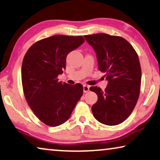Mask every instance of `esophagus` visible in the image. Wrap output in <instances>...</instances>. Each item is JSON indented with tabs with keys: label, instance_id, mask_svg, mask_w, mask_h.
<instances>
[{
	"label": "esophagus",
	"instance_id": "obj_1",
	"mask_svg": "<svg viewBox=\"0 0 160 160\" xmlns=\"http://www.w3.org/2000/svg\"><path fill=\"white\" fill-rule=\"evenodd\" d=\"M90 90V87L88 85H85L83 86V92H88V91Z\"/></svg>",
	"mask_w": 160,
	"mask_h": 160
}]
</instances>
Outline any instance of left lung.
Returning a JSON list of instances; mask_svg holds the SVG:
<instances>
[{
  "instance_id": "obj_1",
  "label": "left lung",
  "mask_w": 160,
  "mask_h": 160,
  "mask_svg": "<svg viewBox=\"0 0 160 160\" xmlns=\"http://www.w3.org/2000/svg\"><path fill=\"white\" fill-rule=\"evenodd\" d=\"M84 37L95 50L99 70L108 80L105 90L96 86L90 88L98 97L92 114L104 125H119L130 115L139 96L142 72L138 53L120 36L98 33Z\"/></svg>"
}]
</instances>
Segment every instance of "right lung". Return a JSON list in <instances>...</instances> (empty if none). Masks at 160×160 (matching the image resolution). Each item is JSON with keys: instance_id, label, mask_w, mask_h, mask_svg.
<instances>
[{"instance_id": "1", "label": "right lung", "mask_w": 160, "mask_h": 160, "mask_svg": "<svg viewBox=\"0 0 160 160\" xmlns=\"http://www.w3.org/2000/svg\"><path fill=\"white\" fill-rule=\"evenodd\" d=\"M84 41L82 36L53 35L35 42L25 53L21 68L25 98L37 118L48 126L66 122L82 95V85L62 83L58 76L65 69L68 53Z\"/></svg>"}]
</instances>
